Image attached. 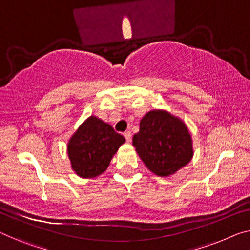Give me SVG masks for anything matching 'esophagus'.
Returning a JSON list of instances; mask_svg holds the SVG:
<instances>
[{"label": "esophagus", "instance_id": "34e87169", "mask_svg": "<svg viewBox=\"0 0 250 250\" xmlns=\"http://www.w3.org/2000/svg\"><path fill=\"white\" fill-rule=\"evenodd\" d=\"M124 136H125V140L128 141V143H130V141H131V131H125V133H124Z\"/></svg>", "mask_w": 250, "mask_h": 250}]
</instances>
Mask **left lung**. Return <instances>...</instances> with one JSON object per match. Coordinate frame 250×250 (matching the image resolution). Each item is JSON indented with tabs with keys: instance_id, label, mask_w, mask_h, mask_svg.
I'll return each instance as SVG.
<instances>
[{
	"instance_id": "1",
	"label": "left lung",
	"mask_w": 250,
	"mask_h": 250,
	"mask_svg": "<svg viewBox=\"0 0 250 250\" xmlns=\"http://www.w3.org/2000/svg\"><path fill=\"white\" fill-rule=\"evenodd\" d=\"M139 126L132 144L152 173L168 176L191 161V135L180 119L165 111L155 110L141 119Z\"/></svg>"
}]
</instances>
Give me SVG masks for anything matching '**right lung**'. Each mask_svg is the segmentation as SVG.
<instances>
[{"label": "right lung", "instance_id": "obj_1", "mask_svg": "<svg viewBox=\"0 0 250 250\" xmlns=\"http://www.w3.org/2000/svg\"><path fill=\"white\" fill-rule=\"evenodd\" d=\"M125 141L110 125L89 117L68 143L73 169L81 177H96L109 167L112 156Z\"/></svg>", "mask_w": 250, "mask_h": 250}]
</instances>
